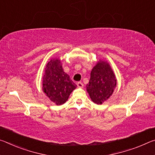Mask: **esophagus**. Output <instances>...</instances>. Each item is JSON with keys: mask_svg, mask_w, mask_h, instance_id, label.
Returning <instances> with one entry per match:
<instances>
[{"mask_svg": "<svg viewBox=\"0 0 155 155\" xmlns=\"http://www.w3.org/2000/svg\"><path fill=\"white\" fill-rule=\"evenodd\" d=\"M77 86H78V87H79V88H82L84 87V84H82V82H78L77 83Z\"/></svg>", "mask_w": 155, "mask_h": 155, "instance_id": "esophagus-1", "label": "esophagus"}]
</instances>
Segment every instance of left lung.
Wrapping results in <instances>:
<instances>
[{
	"label": "left lung",
	"mask_w": 155,
	"mask_h": 155,
	"mask_svg": "<svg viewBox=\"0 0 155 155\" xmlns=\"http://www.w3.org/2000/svg\"><path fill=\"white\" fill-rule=\"evenodd\" d=\"M117 80L112 68L107 62L99 60L91 73L87 90L93 102L101 104L113 94Z\"/></svg>",
	"instance_id": "left-lung-1"
}]
</instances>
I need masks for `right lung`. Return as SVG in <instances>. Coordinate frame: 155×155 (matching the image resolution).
I'll return each instance as SVG.
<instances>
[{
    "mask_svg": "<svg viewBox=\"0 0 155 155\" xmlns=\"http://www.w3.org/2000/svg\"><path fill=\"white\" fill-rule=\"evenodd\" d=\"M76 87L69 75L63 71L59 58L48 62L43 77L42 89L51 101L57 105L63 104Z\"/></svg>",
    "mask_w": 155,
    "mask_h": 155,
    "instance_id": "obj_1",
    "label": "right lung"
}]
</instances>
